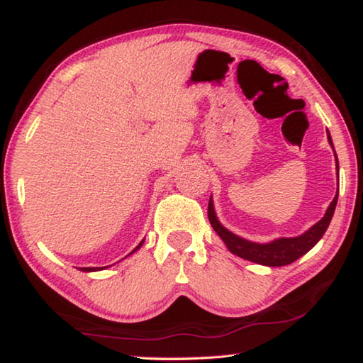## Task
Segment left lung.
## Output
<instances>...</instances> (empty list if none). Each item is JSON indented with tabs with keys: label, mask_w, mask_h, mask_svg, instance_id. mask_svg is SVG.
Listing matches in <instances>:
<instances>
[{
	"label": "left lung",
	"mask_w": 363,
	"mask_h": 363,
	"mask_svg": "<svg viewBox=\"0 0 363 363\" xmlns=\"http://www.w3.org/2000/svg\"><path fill=\"white\" fill-rule=\"evenodd\" d=\"M328 143L331 144V147H333L330 134H328ZM336 168H337V158H336ZM336 203H337V195L330 203L325 216L318 220L315 225H312L306 233H303V235L293 237V238H277V240L270 243L248 242L245 240V238L237 237L235 233L227 230L225 227L220 225V223L216 218L211 199H210V203H208V219H210L213 229L216 230V233L220 238H223V242L225 243V247L229 248L230 253L240 256L243 259H248L251 262L262 264V266L279 267V266L291 264L293 261H296L298 257L306 255L312 247H315L317 242L323 237L325 230L328 229L330 220L333 218Z\"/></svg>",
	"instance_id": "8db88e82"
}]
</instances>
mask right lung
<instances>
[{
	"label": "right lung",
	"instance_id": "obj_1",
	"mask_svg": "<svg viewBox=\"0 0 363 363\" xmlns=\"http://www.w3.org/2000/svg\"><path fill=\"white\" fill-rule=\"evenodd\" d=\"M143 243H144V242H140V243L138 245V247L131 251V253H134V251H138L140 247H143ZM79 270H83V272H93V270H97V267H82Z\"/></svg>",
	"mask_w": 363,
	"mask_h": 363
}]
</instances>
